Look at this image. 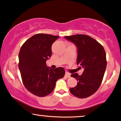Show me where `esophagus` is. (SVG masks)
I'll return each mask as SVG.
<instances>
[{
	"label": "esophagus",
	"mask_w": 121,
	"mask_h": 121,
	"mask_svg": "<svg viewBox=\"0 0 121 121\" xmlns=\"http://www.w3.org/2000/svg\"><path fill=\"white\" fill-rule=\"evenodd\" d=\"M65 76L66 77H67V78H69V77H70V73H69V72H66L65 73Z\"/></svg>",
	"instance_id": "esophagus-1"
}]
</instances>
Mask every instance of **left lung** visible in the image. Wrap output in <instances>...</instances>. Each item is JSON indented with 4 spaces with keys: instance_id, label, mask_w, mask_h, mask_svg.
I'll use <instances>...</instances> for the list:
<instances>
[{
    "instance_id": "8db88e82",
    "label": "left lung",
    "mask_w": 121,
    "mask_h": 121,
    "mask_svg": "<svg viewBox=\"0 0 121 121\" xmlns=\"http://www.w3.org/2000/svg\"><path fill=\"white\" fill-rule=\"evenodd\" d=\"M65 38L76 46L77 64L84 69L81 75H71L77 84L70 88V92L80 99L89 97L97 91L102 81L107 66L105 51L99 42L88 35L77 34Z\"/></svg>"
}]
</instances>
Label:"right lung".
Wrapping results in <instances>:
<instances>
[{"instance_id":"add662e5","label":"right lung","mask_w":121,"mask_h":121,"mask_svg":"<svg viewBox=\"0 0 121 121\" xmlns=\"http://www.w3.org/2000/svg\"><path fill=\"white\" fill-rule=\"evenodd\" d=\"M59 36L38 34L27 40L19 54V69L22 81L30 92L44 97L54 90L57 80L64 77L63 67L51 69L46 61L52 54L51 46Z\"/></svg>"}]
</instances>
